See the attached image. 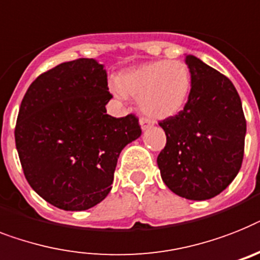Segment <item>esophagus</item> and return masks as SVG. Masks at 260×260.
<instances>
[{"label":"esophagus","mask_w":260,"mask_h":260,"mask_svg":"<svg viewBox=\"0 0 260 260\" xmlns=\"http://www.w3.org/2000/svg\"><path fill=\"white\" fill-rule=\"evenodd\" d=\"M139 125H141V128H142V130H147V128L153 126V122L149 121V119H146V118H141V119H139Z\"/></svg>","instance_id":"obj_1"}]
</instances>
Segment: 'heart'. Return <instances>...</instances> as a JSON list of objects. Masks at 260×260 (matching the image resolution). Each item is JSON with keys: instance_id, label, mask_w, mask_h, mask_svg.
<instances>
[{"instance_id": "1", "label": "heart", "mask_w": 260, "mask_h": 260, "mask_svg": "<svg viewBox=\"0 0 260 260\" xmlns=\"http://www.w3.org/2000/svg\"><path fill=\"white\" fill-rule=\"evenodd\" d=\"M110 90L118 100H127V95L139 100L147 117L167 119L187 104L191 74L184 62L158 59L123 70L117 81H110Z\"/></svg>"}]
</instances>
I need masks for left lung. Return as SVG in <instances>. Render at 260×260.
I'll use <instances>...</instances> for the list:
<instances>
[{"mask_svg":"<svg viewBox=\"0 0 260 260\" xmlns=\"http://www.w3.org/2000/svg\"><path fill=\"white\" fill-rule=\"evenodd\" d=\"M186 65L191 91L179 114L159 122L167 142L156 164L174 194L206 201L220 194L241 170L246 119L230 79L195 55H186Z\"/></svg>","mask_w":260,"mask_h":260,"instance_id":"1","label":"left lung"}]
</instances>
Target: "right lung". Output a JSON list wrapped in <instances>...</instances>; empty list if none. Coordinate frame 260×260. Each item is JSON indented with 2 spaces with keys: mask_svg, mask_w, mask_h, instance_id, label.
<instances>
[{
  "mask_svg": "<svg viewBox=\"0 0 260 260\" xmlns=\"http://www.w3.org/2000/svg\"><path fill=\"white\" fill-rule=\"evenodd\" d=\"M111 98L106 70L93 58L41 74L23 96L14 132L19 160L30 187L58 209L102 202L119 154L142 134L135 115L106 114Z\"/></svg>",
  "mask_w": 260,
  "mask_h": 260,
  "instance_id": "right-lung-1",
  "label": "right lung"
}]
</instances>
